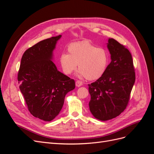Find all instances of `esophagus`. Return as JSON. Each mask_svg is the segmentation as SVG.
<instances>
[{
    "mask_svg": "<svg viewBox=\"0 0 154 154\" xmlns=\"http://www.w3.org/2000/svg\"><path fill=\"white\" fill-rule=\"evenodd\" d=\"M83 85V83H82V81H80V80H77L76 82V87H80V86H82Z\"/></svg>",
    "mask_w": 154,
    "mask_h": 154,
    "instance_id": "obj_1",
    "label": "esophagus"
}]
</instances>
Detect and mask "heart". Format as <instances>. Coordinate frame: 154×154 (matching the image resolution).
I'll return each mask as SVG.
<instances>
[{
	"label": "heart",
	"instance_id": "heart-1",
	"mask_svg": "<svg viewBox=\"0 0 154 154\" xmlns=\"http://www.w3.org/2000/svg\"><path fill=\"white\" fill-rule=\"evenodd\" d=\"M68 54L60 56V63L65 74H71L76 69L78 74L87 80H94L103 75L109 63V54L102 48H97L88 40L71 44Z\"/></svg>",
	"mask_w": 154,
	"mask_h": 154
}]
</instances>
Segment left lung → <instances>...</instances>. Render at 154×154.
Segmentation results:
<instances>
[{
  "mask_svg": "<svg viewBox=\"0 0 154 154\" xmlns=\"http://www.w3.org/2000/svg\"><path fill=\"white\" fill-rule=\"evenodd\" d=\"M107 48L111 62L103 76L88 85L90 111L101 121L113 119L123 112L136 80L132 55L125 46L109 38Z\"/></svg>",
  "mask_w": 154,
  "mask_h": 154,
  "instance_id": "8db88e82",
  "label": "left lung"
}]
</instances>
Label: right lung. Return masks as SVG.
Here are the masks:
<instances>
[{
  "mask_svg": "<svg viewBox=\"0 0 154 154\" xmlns=\"http://www.w3.org/2000/svg\"><path fill=\"white\" fill-rule=\"evenodd\" d=\"M62 35L39 42L23 54L18 81L30 113L45 122L54 119L62 110L75 82L58 71L53 52Z\"/></svg>",
  "mask_w": 154,
  "mask_h": 154,
  "instance_id": "right-lung-1",
  "label": "right lung"
}]
</instances>
